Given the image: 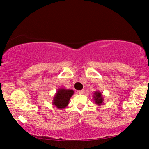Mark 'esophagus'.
Returning a JSON list of instances; mask_svg holds the SVG:
<instances>
[{
	"mask_svg": "<svg viewBox=\"0 0 149 149\" xmlns=\"http://www.w3.org/2000/svg\"><path fill=\"white\" fill-rule=\"evenodd\" d=\"M78 93H79V94H81V95H83V94H84V93H85V91L83 89V90H80V91H78Z\"/></svg>",
	"mask_w": 149,
	"mask_h": 149,
	"instance_id": "obj_1",
	"label": "esophagus"
}]
</instances>
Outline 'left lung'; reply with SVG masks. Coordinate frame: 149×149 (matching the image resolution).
<instances>
[{
    "label": "left lung",
    "instance_id": "8db88e82",
    "mask_svg": "<svg viewBox=\"0 0 149 149\" xmlns=\"http://www.w3.org/2000/svg\"><path fill=\"white\" fill-rule=\"evenodd\" d=\"M93 99H94L95 103L96 104L100 106L102 105L104 102V99H103L102 93L100 92L99 91H96L93 93Z\"/></svg>",
    "mask_w": 149,
    "mask_h": 149
}]
</instances>
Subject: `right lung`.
Masks as SVG:
<instances>
[{"label": "right lung", "mask_w": 149, "mask_h": 149, "mask_svg": "<svg viewBox=\"0 0 149 149\" xmlns=\"http://www.w3.org/2000/svg\"><path fill=\"white\" fill-rule=\"evenodd\" d=\"M74 94V90L60 88L55 93L52 104L54 107L62 110L68 105L70 100Z\"/></svg>", "instance_id": "1"}]
</instances>
